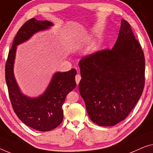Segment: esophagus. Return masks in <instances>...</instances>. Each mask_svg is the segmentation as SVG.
Returning a JSON list of instances; mask_svg holds the SVG:
<instances>
[{
	"label": "esophagus",
	"mask_w": 153,
	"mask_h": 153,
	"mask_svg": "<svg viewBox=\"0 0 153 153\" xmlns=\"http://www.w3.org/2000/svg\"><path fill=\"white\" fill-rule=\"evenodd\" d=\"M80 79H81L80 75H79V74L76 75V82L77 84H79V81H80Z\"/></svg>",
	"instance_id": "esophagus-1"
}]
</instances>
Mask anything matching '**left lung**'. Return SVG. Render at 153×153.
<instances>
[{
  "label": "left lung",
  "instance_id": "obj_1",
  "mask_svg": "<svg viewBox=\"0 0 153 153\" xmlns=\"http://www.w3.org/2000/svg\"><path fill=\"white\" fill-rule=\"evenodd\" d=\"M79 94L89 118L100 126H113L132 110L145 85V57L128 21H121L112 49L84 57L79 62Z\"/></svg>",
  "mask_w": 153,
  "mask_h": 153
}]
</instances>
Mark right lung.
I'll list each match as a JSON object with an SVG mask.
<instances>
[{"instance_id": "1", "label": "right lung", "mask_w": 153, "mask_h": 153, "mask_svg": "<svg viewBox=\"0 0 153 153\" xmlns=\"http://www.w3.org/2000/svg\"><path fill=\"white\" fill-rule=\"evenodd\" d=\"M52 25L50 21H37L34 18L27 21L15 36L5 64V80L15 114L27 126L42 132L50 131L62 123L64 116L62 105L67 94L76 88V71L73 68L67 72L57 73L42 96L30 98L19 91L13 74V64L17 45Z\"/></svg>"}]
</instances>
